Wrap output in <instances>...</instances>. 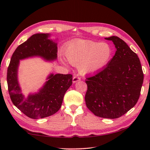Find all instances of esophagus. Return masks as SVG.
Segmentation results:
<instances>
[{
	"label": "esophagus",
	"instance_id": "esophagus-1",
	"mask_svg": "<svg viewBox=\"0 0 150 150\" xmlns=\"http://www.w3.org/2000/svg\"><path fill=\"white\" fill-rule=\"evenodd\" d=\"M80 80H81V78L78 77V76H74L72 78V82L74 83L78 82V81H79Z\"/></svg>",
	"mask_w": 150,
	"mask_h": 150
}]
</instances>
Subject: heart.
<instances>
[{"mask_svg":"<svg viewBox=\"0 0 150 150\" xmlns=\"http://www.w3.org/2000/svg\"><path fill=\"white\" fill-rule=\"evenodd\" d=\"M112 54V48L108 43L84 39L72 41L65 50L67 60L74 66H78L79 72L83 74L102 70L110 61ZM60 61L66 64L64 58H60Z\"/></svg>","mask_w":150,"mask_h":150,"instance_id":"obj_1","label":"heart"}]
</instances>
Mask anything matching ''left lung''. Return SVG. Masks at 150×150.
<instances>
[{
	"label": "left lung",
	"instance_id": "obj_1",
	"mask_svg": "<svg viewBox=\"0 0 150 150\" xmlns=\"http://www.w3.org/2000/svg\"><path fill=\"white\" fill-rule=\"evenodd\" d=\"M111 41L116 51L106 67L85 82L86 107L104 118H118L132 109L139 98L144 79L139 58L127 43L117 36Z\"/></svg>",
	"mask_w": 150,
	"mask_h": 150
}]
</instances>
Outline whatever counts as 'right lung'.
Instances as JSON below:
<instances>
[{"label":"right lung","mask_w":150,"mask_h":150,"mask_svg":"<svg viewBox=\"0 0 150 150\" xmlns=\"http://www.w3.org/2000/svg\"><path fill=\"white\" fill-rule=\"evenodd\" d=\"M50 34H35L17 47L11 58L8 69L7 82L13 104L28 117L43 118L56 113L61 108L66 91L72 84L71 74L53 73L38 92L25 97L18 81L20 61L32 57H41L47 62L57 58V42L50 38Z\"/></svg>","instance_id":"1"}]
</instances>
